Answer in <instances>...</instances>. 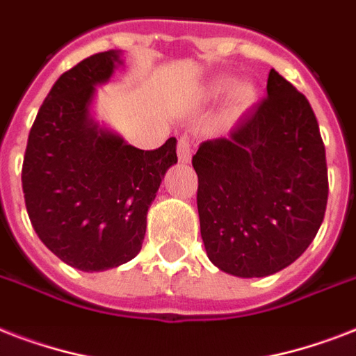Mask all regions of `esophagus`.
<instances>
[{"instance_id":"1","label":"esophagus","mask_w":356,"mask_h":356,"mask_svg":"<svg viewBox=\"0 0 356 356\" xmlns=\"http://www.w3.org/2000/svg\"><path fill=\"white\" fill-rule=\"evenodd\" d=\"M194 153V142L190 138L188 134H183L177 142V156L181 162H190Z\"/></svg>"}]
</instances>
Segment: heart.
<instances>
[{
    "label": "heart",
    "instance_id": "1",
    "mask_svg": "<svg viewBox=\"0 0 356 356\" xmlns=\"http://www.w3.org/2000/svg\"><path fill=\"white\" fill-rule=\"evenodd\" d=\"M233 86V79L231 77H222V79H218L214 85H212V94H223V92H227L229 88ZM253 102V88L249 85H238L233 92V107L236 111H242L249 105V103Z\"/></svg>",
    "mask_w": 356,
    "mask_h": 356
}]
</instances>
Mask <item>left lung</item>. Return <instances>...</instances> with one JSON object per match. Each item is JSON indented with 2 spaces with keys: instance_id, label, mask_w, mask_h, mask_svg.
<instances>
[{
  "instance_id": "left-lung-1",
  "label": "left lung",
  "mask_w": 356,
  "mask_h": 356,
  "mask_svg": "<svg viewBox=\"0 0 356 356\" xmlns=\"http://www.w3.org/2000/svg\"><path fill=\"white\" fill-rule=\"evenodd\" d=\"M268 96L192 156L207 254L236 277H266L314 240L329 197L325 145L307 97L270 70Z\"/></svg>"
}]
</instances>
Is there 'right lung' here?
I'll return each mask as SVG.
<instances>
[{"mask_svg":"<svg viewBox=\"0 0 356 356\" xmlns=\"http://www.w3.org/2000/svg\"><path fill=\"white\" fill-rule=\"evenodd\" d=\"M116 63V51L96 53L58 77L31 127L22 166L36 234L83 271L116 268L140 253L147 209L177 162L173 136L144 151L90 122L94 85L105 83Z\"/></svg>","mask_w":356,"mask_h":356,"instance_id":"1","label":"right lung"}]
</instances>
